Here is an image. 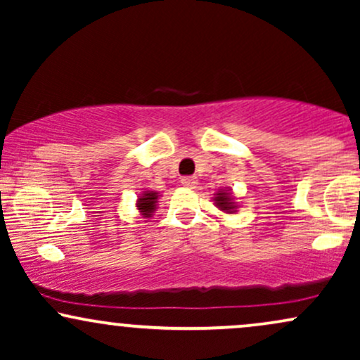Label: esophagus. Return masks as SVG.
Returning a JSON list of instances; mask_svg holds the SVG:
<instances>
[{"mask_svg":"<svg viewBox=\"0 0 360 360\" xmlns=\"http://www.w3.org/2000/svg\"><path fill=\"white\" fill-rule=\"evenodd\" d=\"M181 184H183L184 188H196L198 179L194 176H184L183 179H181Z\"/></svg>","mask_w":360,"mask_h":360,"instance_id":"obj_1","label":"esophagus"}]
</instances>
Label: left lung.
Returning <instances> with one entry per match:
<instances>
[{"instance_id":"obj_1","label":"left lung","mask_w":360,"mask_h":360,"mask_svg":"<svg viewBox=\"0 0 360 360\" xmlns=\"http://www.w3.org/2000/svg\"><path fill=\"white\" fill-rule=\"evenodd\" d=\"M213 201H214V206H217V208L223 213H235L238 208V205L235 203L232 189L230 188H223L218 193H214Z\"/></svg>"}]
</instances>
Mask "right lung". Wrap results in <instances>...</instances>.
Here are the masks:
<instances>
[{"mask_svg": "<svg viewBox=\"0 0 360 360\" xmlns=\"http://www.w3.org/2000/svg\"><path fill=\"white\" fill-rule=\"evenodd\" d=\"M159 193L150 191V189H146V191L140 194L137 200V210L143 218H150L154 214L157 203H159Z\"/></svg>", "mask_w": 360, "mask_h": 360, "instance_id": "right-lung-1", "label": "right lung"}]
</instances>
